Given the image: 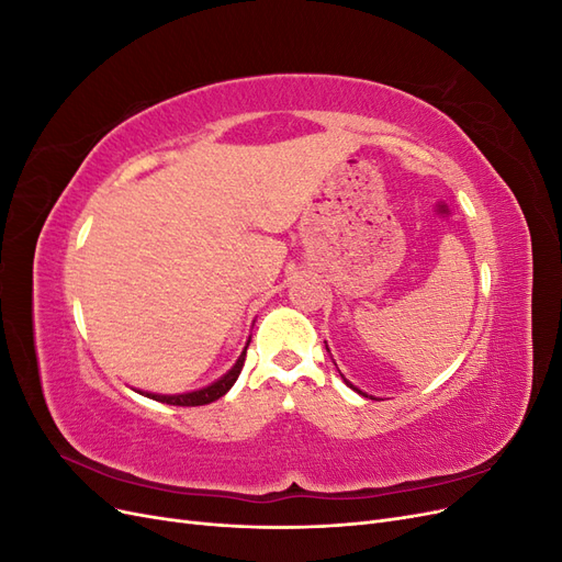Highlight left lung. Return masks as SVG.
Masks as SVG:
<instances>
[{
	"label": "left lung",
	"mask_w": 562,
	"mask_h": 562,
	"mask_svg": "<svg viewBox=\"0 0 562 562\" xmlns=\"http://www.w3.org/2000/svg\"><path fill=\"white\" fill-rule=\"evenodd\" d=\"M326 349H328V342H326ZM328 353H330V349H328ZM333 363H335V359H333ZM335 368H337V363H335ZM337 370H339V368H337ZM339 375H342V372H339ZM342 380H345V384H347L349 389H353V391H356V394H361V396H366V398H372V401H378L375 396H368V394H366V391H361L359 386H353V384H351V382H349V380H347L345 375H342Z\"/></svg>",
	"instance_id": "left-lung-1"
}]
</instances>
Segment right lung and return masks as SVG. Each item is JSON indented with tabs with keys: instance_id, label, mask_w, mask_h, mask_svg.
<instances>
[{
	"instance_id": "add662e5",
	"label": "right lung",
	"mask_w": 562,
	"mask_h": 562,
	"mask_svg": "<svg viewBox=\"0 0 562 562\" xmlns=\"http://www.w3.org/2000/svg\"><path fill=\"white\" fill-rule=\"evenodd\" d=\"M248 342H250V337H248ZM248 342H246L244 351L239 353V359H236V363L225 372L223 378L211 382L209 386H201V389H194V391H184V394H151V391H138V394H143L147 398H155V401L166 403V405H206V403H213L220 396H225L227 391L234 386V382L239 380L244 361H246Z\"/></svg>"
}]
</instances>
